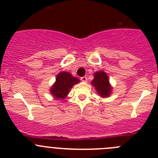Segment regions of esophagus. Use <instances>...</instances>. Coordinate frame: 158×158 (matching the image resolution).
<instances>
[{"instance_id":"obj_1","label":"esophagus","mask_w":158,"mask_h":158,"mask_svg":"<svg viewBox=\"0 0 158 158\" xmlns=\"http://www.w3.org/2000/svg\"><path fill=\"white\" fill-rule=\"evenodd\" d=\"M81 81H83V82H87L88 78H87V77H86V76L82 77H81Z\"/></svg>"}]
</instances>
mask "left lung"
<instances>
[{
  "instance_id": "obj_1",
  "label": "left lung",
  "mask_w": 158,
  "mask_h": 158,
  "mask_svg": "<svg viewBox=\"0 0 158 158\" xmlns=\"http://www.w3.org/2000/svg\"><path fill=\"white\" fill-rule=\"evenodd\" d=\"M94 78L91 81V85L95 88L100 96L103 98L109 97L112 93V86L109 82L108 76L104 71H96L94 73Z\"/></svg>"
}]
</instances>
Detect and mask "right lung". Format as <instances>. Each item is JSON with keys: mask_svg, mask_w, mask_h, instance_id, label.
<instances>
[{"mask_svg": "<svg viewBox=\"0 0 158 158\" xmlns=\"http://www.w3.org/2000/svg\"><path fill=\"white\" fill-rule=\"evenodd\" d=\"M80 82L78 78L66 71L60 72L56 77V81L50 89L51 95L56 100H64L68 96L73 86Z\"/></svg>", "mask_w": 158, "mask_h": 158, "instance_id": "add662e5", "label": "right lung"}]
</instances>
